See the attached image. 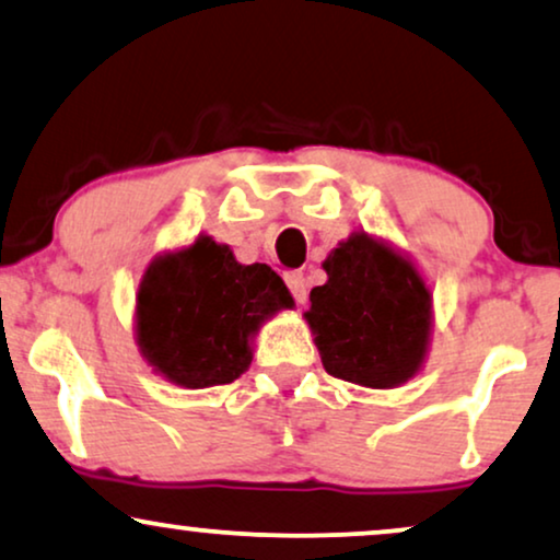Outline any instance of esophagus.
<instances>
[{"label": "esophagus", "instance_id": "esophagus-1", "mask_svg": "<svg viewBox=\"0 0 560 560\" xmlns=\"http://www.w3.org/2000/svg\"><path fill=\"white\" fill-rule=\"evenodd\" d=\"M284 281H287L289 292H292L296 304L307 302V281H304V273L289 271V273H284Z\"/></svg>", "mask_w": 560, "mask_h": 560}]
</instances>
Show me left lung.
Returning <instances> with one entry per match:
<instances>
[{"instance_id":"8db88e82","label":"left lung","mask_w":560,"mask_h":560,"mask_svg":"<svg viewBox=\"0 0 560 560\" xmlns=\"http://www.w3.org/2000/svg\"><path fill=\"white\" fill-rule=\"evenodd\" d=\"M328 281L310 292V328L325 372L353 385H400L427 357L431 294L406 258L357 232L323 264Z\"/></svg>"}]
</instances>
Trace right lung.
Returning a JSON list of instances; mask_svg holds the SVG:
<instances>
[{"label": "right lung", "mask_w": 560, "mask_h": 560, "mask_svg": "<svg viewBox=\"0 0 560 560\" xmlns=\"http://www.w3.org/2000/svg\"><path fill=\"white\" fill-rule=\"evenodd\" d=\"M292 307L266 264H237L228 245L198 237L147 268L137 294L141 357L175 385H230L253 362L258 325Z\"/></svg>", "instance_id": "obj_1"}]
</instances>
